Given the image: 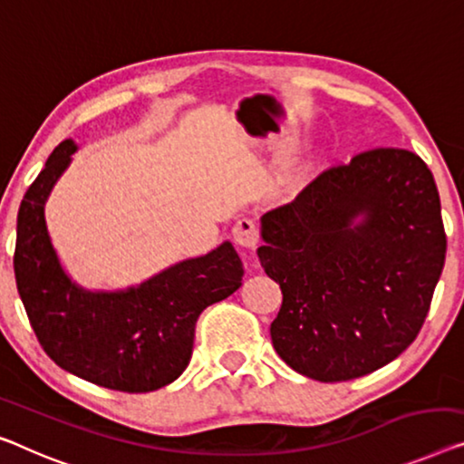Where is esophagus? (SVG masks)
<instances>
[{
  "label": "esophagus",
  "instance_id": "esophagus-1",
  "mask_svg": "<svg viewBox=\"0 0 464 464\" xmlns=\"http://www.w3.org/2000/svg\"><path fill=\"white\" fill-rule=\"evenodd\" d=\"M233 239L235 244L246 247V250H254L260 241V229L252 218H241L237 225L233 227Z\"/></svg>",
  "mask_w": 464,
  "mask_h": 464
}]
</instances>
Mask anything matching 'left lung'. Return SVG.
I'll use <instances>...</instances> for the list:
<instances>
[{
  "mask_svg": "<svg viewBox=\"0 0 464 464\" xmlns=\"http://www.w3.org/2000/svg\"><path fill=\"white\" fill-rule=\"evenodd\" d=\"M262 239L260 265L283 294L273 348L324 383L369 375L409 348L446 260L431 170L400 148L323 170L262 217Z\"/></svg>",
  "mask_w": 464,
  "mask_h": 464,
  "instance_id": "1",
  "label": "left lung"
}]
</instances>
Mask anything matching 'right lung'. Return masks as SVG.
Returning <instances> with one entry per match:
<instances>
[{
    "label": "right lung",
    "mask_w": 464,
    "mask_h": 464,
    "mask_svg": "<svg viewBox=\"0 0 464 464\" xmlns=\"http://www.w3.org/2000/svg\"><path fill=\"white\" fill-rule=\"evenodd\" d=\"M77 145L62 141L18 210L14 275L41 348L62 369L108 390L145 393L169 385L191 361L199 314L239 289L244 265L229 241L183 260L127 292L93 294L68 279L44 206Z\"/></svg>",
    "instance_id": "add662e5"
}]
</instances>
